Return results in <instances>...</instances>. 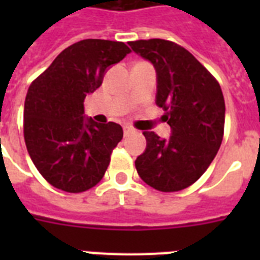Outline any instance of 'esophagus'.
I'll use <instances>...</instances> for the list:
<instances>
[{
  "instance_id": "esophagus-1",
  "label": "esophagus",
  "mask_w": 260,
  "mask_h": 260,
  "mask_svg": "<svg viewBox=\"0 0 260 260\" xmlns=\"http://www.w3.org/2000/svg\"><path fill=\"white\" fill-rule=\"evenodd\" d=\"M131 134H135L134 128H132V126H129V125L124 126V136H129Z\"/></svg>"
}]
</instances>
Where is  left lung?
I'll use <instances>...</instances> for the list:
<instances>
[{
	"mask_svg": "<svg viewBox=\"0 0 260 260\" xmlns=\"http://www.w3.org/2000/svg\"><path fill=\"white\" fill-rule=\"evenodd\" d=\"M156 71L155 102L166 114L169 139L144 132L135 160L139 177L159 191L186 189L205 173L221 146L225 102L209 71L183 47L162 39L128 43Z\"/></svg>",
	"mask_w": 260,
	"mask_h": 260,
	"instance_id": "left-lung-1",
	"label": "left lung"
}]
</instances>
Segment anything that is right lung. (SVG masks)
<instances>
[{"label": "right lung", "mask_w": 260, "mask_h": 260, "mask_svg": "<svg viewBox=\"0 0 260 260\" xmlns=\"http://www.w3.org/2000/svg\"><path fill=\"white\" fill-rule=\"evenodd\" d=\"M129 52L122 42L81 40L63 50L30 83L24 104L26 150L39 173L56 189L81 193L104 177L122 128L86 117L83 101Z\"/></svg>", "instance_id": "right-lung-1"}]
</instances>
